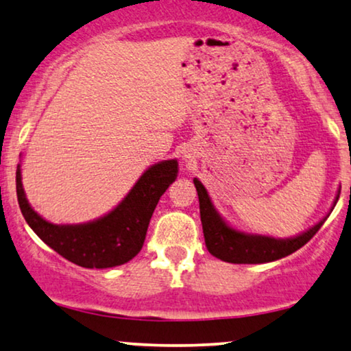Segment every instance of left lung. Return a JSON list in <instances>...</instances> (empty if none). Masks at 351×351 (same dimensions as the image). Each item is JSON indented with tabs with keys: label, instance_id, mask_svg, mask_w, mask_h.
I'll return each mask as SVG.
<instances>
[{
	"label": "left lung",
	"instance_id": "1",
	"mask_svg": "<svg viewBox=\"0 0 351 351\" xmlns=\"http://www.w3.org/2000/svg\"><path fill=\"white\" fill-rule=\"evenodd\" d=\"M199 199V215L203 223L204 241L214 257L230 263H265L282 258L297 249L305 246L323 227L326 219L306 230L305 233L289 239H275L261 234H246L238 232L220 219L215 213L208 191L198 179H193Z\"/></svg>",
	"mask_w": 351,
	"mask_h": 351
}]
</instances>
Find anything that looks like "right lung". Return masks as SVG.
I'll list each match as a JSON object with an SVG mask.
<instances>
[{"instance_id":"right-lung-1","label":"right lung","mask_w":351,"mask_h":351,"mask_svg":"<svg viewBox=\"0 0 351 351\" xmlns=\"http://www.w3.org/2000/svg\"><path fill=\"white\" fill-rule=\"evenodd\" d=\"M176 177V160L158 162L143 172L112 213L83 225H54L38 215L23 193L21 167L16 172V190L23 219L47 246L80 267L110 268L141 252L153 210Z\"/></svg>"}]
</instances>
